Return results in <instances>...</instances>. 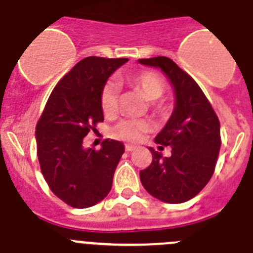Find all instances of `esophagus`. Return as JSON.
Segmentation results:
<instances>
[{
	"mask_svg": "<svg viewBox=\"0 0 253 253\" xmlns=\"http://www.w3.org/2000/svg\"><path fill=\"white\" fill-rule=\"evenodd\" d=\"M135 149V146H131V144H125V151L126 152H131Z\"/></svg>",
	"mask_w": 253,
	"mask_h": 253,
	"instance_id": "34e87169",
	"label": "esophagus"
}]
</instances>
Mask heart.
Returning a JSON list of instances; mask_svg holds the SVG:
<instances>
[{
    "instance_id": "b5f03b06",
    "label": "heart",
    "mask_w": 253,
    "mask_h": 253,
    "mask_svg": "<svg viewBox=\"0 0 253 253\" xmlns=\"http://www.w3.org/2000/svg\"><path fill=\"white\" fill-rule=\"evenodd\" d=\"M131 87L144 95L149 101H156L166 91V84L163 78L153 71H142L135 75L128 76L125 78ZM118 100H119V88L114 81H107L101 88L100 93V104L105 116L115 115L118 110ZM149 129L148 122L143 119H124L111 129V135L116 139L126 140V142H137L143 133Z\"/></svg>"
}]
</instances>
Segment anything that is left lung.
Here are the masks:
<instances>
[{"label":"left lung","mask_w":253,"mask_h":253,"mask_svg":"<svg viewBox=\"0 0 253 253\" xmlns=\"http://www.w3.org/2000/svg\"><path fill=\"white\" fill-rule=\"evenodd\" d=\"M166 73L176 93V106L156 143L171 147V156L152 152V163L139 172L144 189L161 202L185 203L198 195L215 169L220 124L213 106L191 76L167 57L139 59Z\"/></svg>","instance_id":"left-lung-1"}]
</instances>
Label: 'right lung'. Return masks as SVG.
Here are the masks:
<instances>
[{
	"mask_svg": "<svg viewBox=\"0 0 253 253\" xmlns=\"http://www.w3.org/2000/svg\"><path fill=\"white\" fill-rule=\"evenodd\" d=\"M128 58L87 57L51 91L37 124L40 169L51 193L77 209L106 198L124 144L105 139L102 148H84V138L104 122L100 93L106 80Z\"/></svg>",
	"mask_w": 253,
	"mask_h": 253,
	"instance_id": "1",
	"label": "right lung"
}]
</instances>
